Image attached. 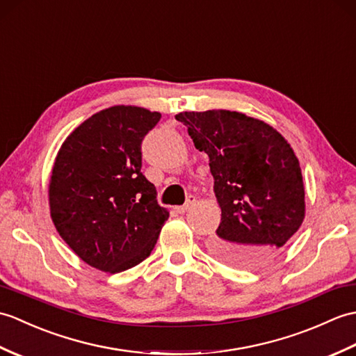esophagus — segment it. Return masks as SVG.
Listing matches in <instances>:
<instances>
[{
    "mask_svg": "<svg viewBox=\"0 0 356 356\" xmlns=\"http://www.w3.org/2000/svg\"><path fill=\"white\" fill-rule=\"evenodd\" d=\"M194 203H195V197H194V195H189V197L186 198V203H185L184 206H177L176 211H177L179 213H185L186 211H189V209L193 208Z\"/></svg>",
    "mask_w": 356,
    "mask_h": 356,
    "instance_id": "obj_1",
    "label": "esophagus"
}]
</instances>
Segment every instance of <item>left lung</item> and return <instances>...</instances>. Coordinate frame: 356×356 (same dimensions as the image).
Masks as SVG:
<instances>
[{"label":"left lung","mask_w":356,"mask_h":356,"mask_svg":"<svg viewBox=\"0 0 356 356\" xmlns=\"http://www.w3.org/2000/svg\"><path fill=\"white\" fill-rule=\"evenodd\" d=\"M197 150L209 156L221 221L213 254L238 267L270 261L305 218L299 159L270 124L241 112H180Z\"/></svg>","instance_id":"left-lung-1"}]
</instances>
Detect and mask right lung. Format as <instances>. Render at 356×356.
<instances>
[{
  "instance_id": "obj_1",
  "label": "right lung",
  "mask_w": 356,
  "mask_h": 356,
  "mask_svg": "<svg viewBox=\"0 0 356 356\" xmlns=\"http://www.w3.org/2000/svg\"><path fill=\"white\" fill-rule=\"evenodd\" d=\"M159 112L112 106L65 139L48 185L49 213L63 241L90 267L120 273L150 256L170 212L140 172L144 136Z\"/></svg>"
}]
</instances>
